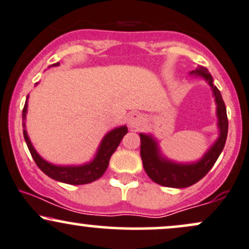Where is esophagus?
<instances>
[{
    "label": "esophagus",
    "instance_id": "1",
    "mask_svg": "<svg viewBox=\"0 0 249 249\" xmlns=\"http://www.w3.org/2000/svg\"><path fill=\"white\" fill-rule=\"evenodd\" d=\"M144 123V116L139 112H131L127 117V124L131 128H138Z\"/></svg>",
    "mask_w": 249,
    "mask_h": 249
}]
</instances>
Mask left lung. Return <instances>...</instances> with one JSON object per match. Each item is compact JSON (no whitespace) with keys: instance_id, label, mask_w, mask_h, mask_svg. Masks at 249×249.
Masks as SVG:
<instances>
[{"instance_id":"8db88e82","label":"left lung","mask_w":249,"mask_h":249,"mask_svg":"<svg viewBox=\"0 0 249 249\" xmlns=\"http://www.w3.org/2000/svg\"><path fill=\"white\" fill-rule=\"evenodd\" d=\"M191 76L204 79L210 85L216 105V126H218V138L202 154L201 158L196 161H176L167 158L162 153L159 142L152 133H139L141 137V157L145 172L157 184L161 186L173 188H185L198 182L204 178L208 171L218 160L220 153L225 146L228 132V119L226 112L225 103L218 88L214 85L213 77L204 67L196 68L191 71Z\"/></svg>"}]
</instances>
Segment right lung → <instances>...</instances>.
<instances>
[{"label":"right lung","instance_id":"add662e5","mask_svg":"<svg viewBox=\"0 0 249 249\" xmlns=\"http://www.w3.org/2000/svg\"><path fill=\"white\" fill-rule=\"evenodd\" d=\"M59 63L50 65L51 67H58ZM38 84L36 83L35 85ZM28 99L29 95L25 101L23 112H22V126H23V136L27 142V146L29 148L31 157L35 160L36 165L41 168L43 173L47 174L51 179L56 180V181L64 182V184L69 185H84L92 182L95 180L99 179L103 174L105 173L108 166V161H110L111 156L117 150L118 145L121 144L122 139L124 138L125 134L127 133L126 125H121L117 126L103 137V139L99 142L98 148H97L95 156L90 161L84 162V164L79 165H57L53 162L45 160L43 157L39 156L36 148L34 147L33 142H31L29 136L27 132V126H25V121H27V113H28Z\"/></svg>","mask_w":249,"mask_h":249}]
</instances>
